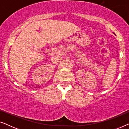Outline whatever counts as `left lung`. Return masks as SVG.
<instances>
[{"label": "left lung", "instance_id": "left-lung-1", "mask_svg": "<svg viewBox=\"0 0 129 129\" xmlns=\"http://www.w3.org/2000/svg\"><path fill=\"white\" fill-rule=\"evenodd\" d=\"M114 35H115V33H114Z\"/></svg>", "mask_w": 129, "mask_h": 129}]
</instances>
